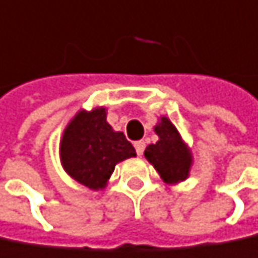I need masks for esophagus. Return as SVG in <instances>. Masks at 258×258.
I'll use <instances>...</instances> for the list:
<instances>
[{"label": "esophagus", "instance_id": "esophagus-1", "mask_svg": "<svg viewBox=\"0 0 258 258\" xmlns=\"http://www.w3.org/2000/svg\"><path fill=\"white\" fill-rule=\"evenodd\" d=\"M135 150H137V154H138V156H141V154H143V153H144V148H145V143L144 141H137V143H135Z\"/></svg>", "mask_w": 258, "mask_h": 258}]
</instances>
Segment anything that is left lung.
I'll list each match as a JSON object with an SVG mask.
<instances>
[{
  "mask_svg": "<svg viewBox=\"0 0 258 258\" xmlns=\"http://www.w3.org/2000/svg\"><path fill=\"white\" fill-rule=\"evenodd\" d=\"M154 132L157 134L159 141L145 148V159L154 166L166 184H177L187 179L193 157L177 127L163 115L154 126Z\"/></svg>",
  "mask_w": 258,
  "mask_h": 258,
  "instance_id": "8db88e82",
  "label": "left lung"
}]
</instances>
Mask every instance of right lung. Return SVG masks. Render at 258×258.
I'll return each instance as SVG.
<instances>
[{"instance_id":"add662e5","label":"right lung","mask_w":258,"mask_h":258,"mask_svg":"<svg viewBox=\"0 0 258 258\" xmlns=\"http://www.w3.org/2000/svg\"><path fill=\"white\" fill-rule=\"evenodd\" d=\"M59 151L65 172L92 190L105 188L115 165L137 156L123 132L107 123L104 107L76 114L63 131Z\"/></svg>"}]
</instances>
